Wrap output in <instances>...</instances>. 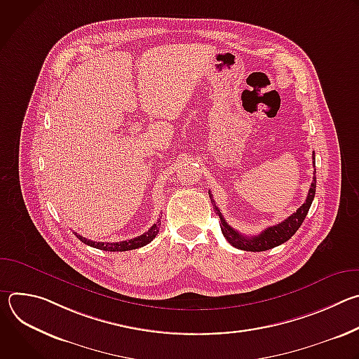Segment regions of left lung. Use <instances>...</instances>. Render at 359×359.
<instances>
[{
	"mask_svg": "<svg viewBox=\"0 0 359 359\" xmlns=\"http://www.w3.org/2000/svg\"><path fill=\"white\" fill-rule=\"evenodd\" d=\"M313 158H314V162H316V155ZM316 179L317 177H316V170H314V180L311 183V187L309 190V196H306L305 203L302 204V206L295 213H292L290 217H287L284 222H281L276 226L267 227L259 236L245 237V236L240 234L238 231H236L231 226H229V223L224 220L220 210L217 209V206L215 204V210L220 217V227H222L223 236L226 237V240L233 247H236L238 250H244V251H266V250L274 248V247L285 243L299 229V226L302 224L306 213H309V210L311 208L314 196H316V187H317V180ZM210 197H212V203H215L212 194H210Z\"/></svg>",
	"mask_w": 359,
	"mask_h": 359,
	"instance_id": "1",
	"label": "left lung"
}]
</instances>
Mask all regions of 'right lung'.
I'll return each instance as SVG.
<instances>
[{
	"mask_svg": "<svg viewBox=\"0 0 359 359\" xmlns=\"http://www.w3.org/2000/svg\"><path fill=\"white\" fill-rule=\"evenodd\" d=\"M159 227H161V220H158L156 224H153L146 233L130 238V240H125V241H119V243H107V241H92L88 240L85 237H82L81 234L75 233V236L85 244L99 248V250H105V251H128V250H135L139 247H143L146 244H149L153 238L156 237V234L159 233Z\"/></svg>",
	"mask_w": 359,
	"mask_h": 359,
	"instance_id": "obj_1",
	"label": "right lung"
}]
</instances>
